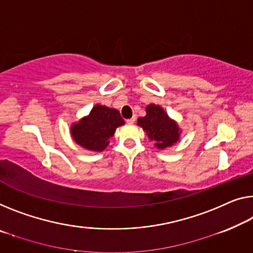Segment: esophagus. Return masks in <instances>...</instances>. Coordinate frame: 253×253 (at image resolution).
<instances>
[{
	"label": "esophagus",
	"mask_w": 253,
	"mask_h": 253,
	"mask_svg": "<svg viewBox=\"0 0 253 253\" xmlns=\"http://www.w3.org/2000/svg\"><path fill=\"white\" fill-rule=\"evenodd\" d=\"M134 121H135V116H132L131 119H127L126 120V122L129 123V124H132V123H134Z\"/></svg>",
	"instance_id": "esophagus-1"
}]
</instances>
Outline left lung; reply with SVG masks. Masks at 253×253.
Segmentation results:
<instances>
[{
	"label": "left lung",
	"instance_id": "left-lung-1",
	"mask_svg": "<svg viewBox=\"0 0 253 253\" xmlns=\"http://www.w3.org/2000/svg\"><path fill=\"white\" fill-rule=\"evenodd\" d=\"M147 115L138 119V126L146 131L150 140L159 149L174 145L180 137L176 123L172 121L158 105L151 104L146 108Z\"/></svg>",
	"mask_w": 253,
	"mask_h": 253
}]
</instances>
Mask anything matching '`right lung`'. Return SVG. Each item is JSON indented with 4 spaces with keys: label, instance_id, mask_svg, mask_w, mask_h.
<instances>
[{
    "label": "right lung",
    "instance_id": "obj_1",
    "mask_svg": "<svg viewBox=\"0 0 253 253\" xmlns=\"http://www.w3.org/2000/svg\"><path fill=\"white\" fill-rule=\"evenodd\" d=\"M124 124L119 111L102 105H96L87 118L71 127L75 141L84 148L91 151H102L113 137L116 127Z\"/></svg>",
    "mask_w": 253,
    "mask_h": 253
}]
</instances>
